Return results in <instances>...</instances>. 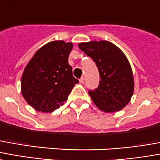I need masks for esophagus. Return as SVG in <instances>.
<instances>
[{"mask_svg": "<svg viewBox=\"0 0 160 160\" xmlns=\"http://www.w3.org/2000/svg\"><path fill=\"white\" fill-rule=\"evenodd\" d=\"M80 83H84V82H85V77L82 76L81 78H80Z\"/></svg>", "mask_w": 160, "mask_h": 160, "instance_id": "1", "label": "esophagus"}]
</instances>
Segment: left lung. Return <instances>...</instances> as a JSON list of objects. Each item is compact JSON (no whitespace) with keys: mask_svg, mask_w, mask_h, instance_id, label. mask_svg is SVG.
<instances>
[{"mask_svg":"<svg viewBox=\"0 0 160 160\" xmlns=\"http://www.w3.org/2000/svg\"><path fill=\"white\" fill-rule=\"evenodd\" d=\"M95 62L100 81L89 95L99 109L106 113L121 110L131 100L134 80L131 65L122 51L109 41H91L78 45Z\"/></svg>","mask_w":160,"mask_h":160,"instance_id":"obj_1","label":"left lung"}]
</instances>
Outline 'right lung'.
Returning <instances> with one entry per match:
<instances>
[{
	"mask_svg": "<svg viewBox=\"0 0 160 160\" xmlns=\"http://www.w3.org/2000/svg\"><path fill=\"white\" fill-rule=\"evenodd\" d=\"M72 43L55 41L35 52L23 71L21 91L26 102L35 109L52 113L63 104L79 80L68 64Z\"/></svg>",
	"mask_w": 160,
	"mask_h": 160,
	"instance_id": "right-lung-1",
	"label": "right lung"
}]
</instances>
